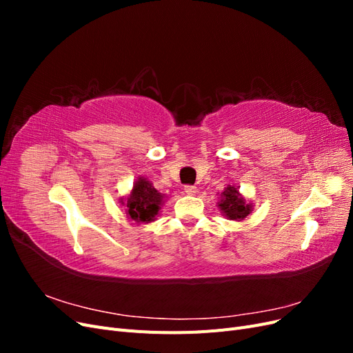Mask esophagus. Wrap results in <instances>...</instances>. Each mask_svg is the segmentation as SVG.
<instances>
[{"label": "esophagus", "instance_id": "esophagus-1", "mask_svg": "<svg viewBox=\"0 0 353 353\" xmlns=\"http://www.w3.org/2000/svg\"><path fill=\"white\" fill-rule=\"evenodd\" d=\"M184 191H185V193H187L188 196H194L197 188H196L194 185H185V187H184Z\"/></svg>", "mask_w": 353, "mask_h": 353}]
</instances>
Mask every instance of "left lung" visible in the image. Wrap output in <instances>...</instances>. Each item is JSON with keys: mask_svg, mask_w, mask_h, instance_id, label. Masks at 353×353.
Returning <instances> with one entry per match:
<instances>
[{"mask_svg": "<svg viewBox=\"0 0 353 353\" xmlns=\"http://www.w3.org/2000/svg\"><path fill=\"white\" fill-rule=\"evenodd\" d=\"M218 209L230 221H244L252 213L253 205L241 196L239 187L227 185L221 193Z\"/></svg>", "mask_w": 353, "mask_h": 353, "instance_id": "8db88e82", "label": "left lung"}]
</instances>
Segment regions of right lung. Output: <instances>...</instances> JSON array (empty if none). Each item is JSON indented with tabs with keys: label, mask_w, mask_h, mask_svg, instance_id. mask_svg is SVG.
<instances>
[{
	"label": "right lung",
	"mask_w": 353,
	"mask_h": 353,
	"mask_svg": "<svg viewBox=\"0 0 353 353\" xmlns=\"http://www.w3.org/2000/svg\"><path fill=\"white\" fill-rule=\"evenodd\" d=\"M165 199L166 194L159 193L150 181L144 176H138L131 193L126 199H121V203L126 208L128 218L141 225V223H150L156 219Z\"/></svg>",
	"instance_id": "right-lung-1"
}]
</instances>
